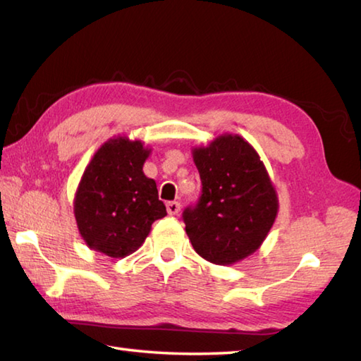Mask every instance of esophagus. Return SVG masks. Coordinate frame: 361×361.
<instances>
[{"instance_id":"esophagus-1","label":"esophagus","mask_w":361,"mask_h":361,"mask_svg":"<svg viewBox=\"0 0 361 361\" xmlns=\"http://www.w3.org/2000/svg\"><path fill=\"white\" fill-rule=\"evenodd\" d=\"M166 207H167V213L171 216L178 214V211H180V203L178 202H169Z\"/></svg>"}]
</instances>
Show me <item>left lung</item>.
Segmentation results:
<instances>
[{
	"label": "left lung",
	"instance_id": "obj_1",
	"mask_svg": "<svg viewBox=\"0 0 361 361\" xmlns=\"http://www.w3.org/2000/svg\"><path fill=\"white\" fill-rule=\"evenodd\" d=\"M202 197L183 213L194 250L231 266L255 253L279 214V197L258 152L239 134L224 133L192 147Z\"/></svg>",
	"mask_w": 361,
	"mask_h": 361
}]
</instances>
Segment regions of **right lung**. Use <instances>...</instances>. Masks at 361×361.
<instances>
[{
  "mask_svg": "<svg viewBox=\"0 0 361 361\" xmlns=\"http://www.w3.org/2000/svg\"><path fill=\"white\" fill-rule=\"evenodd\" d=\"M150 153L140 139L118 134L103 142L84 169L73 214L90 250L128 257L144 244L152 224L167 214L157 183L142 171Z\"/></svg>",
  "mask_w": 361,
  "mask_h": 361,
  "instance_id": "add662e5",
  "label": "right lung"
}]
</instances>
